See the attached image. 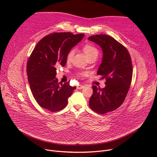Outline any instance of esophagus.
<instances>
[{"mask_svg": "<svg viewBox=\"0 0 157 157\" xmlns=\"http://www.w3.org/2000/svg\"><path fill=\"white\" fill-rule=\"evenodd\" d=\"M84 87V86H83L82 84H79V85L77 86V89H82Z\"/></svg>", "mask_w": 157, "mask_h": 157, "instance_id": "34e87169", "label": "esophagus"}]
</instances>
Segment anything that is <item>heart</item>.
I'll list each match as a JSON object with an SVG mask.
<instances>
[{
	"label": "heart",
	"mask_w": 157,
	"mask_h": 157,
	"mask_svg": "<svg viewBox=\"0 0 157 157\" xmlns=\"http://www.w3.org/2000/svg\"><path fill=\"white\" fill-rule=\"evenodd\" d=\"M82 50L84 53V54L86 55V56H87V59L90 58L94 56H98V50L97 49V48L96 47H94V45L91 44H86L82 47ZM75 54V50L74 49H71L68 51V52L67 53L66 55V59L67 62H70L74 56ZM80 76H83V73H81L79 74Z\"/></svg>",
	"instance_id": "1"
}]
</instances>
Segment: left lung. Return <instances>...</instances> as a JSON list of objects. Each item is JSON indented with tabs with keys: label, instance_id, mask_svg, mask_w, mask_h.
Returning <instances> with one entry per match:
<instances>
[{
	"label": "left lung",
	"instance_id": "1",
	"mask_svg": "<svg viewBox=\"0 0 157 157\" xmlns=\"http://www.w3.org/2000/svg\"><path fill=\"white\" fill-rule=\"evenodd\" d=\"M88 40L102 48L103 57L97 74L105 79L104 88L93 86L89 105L95 113L104 114L119 108L124 102L132 79V63L127 49L114 38L96 35Z\"/></svg>",
	"mask_w": 157,
	"mask_h": 157
}]
</instances>
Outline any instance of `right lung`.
<instances>
[{
	"label": "right lung",
	"mask_w": 157,
	"mask_h": 157,
	"mask_svg": "<svg viewBox=\"0 0 157 157\" xmlns=\"http://www.w3.org/2000/svg\"><path fill=\"white\" fill-rule=\"evenodd\" d=\"M84 35L70 32L53 33L37 43L29 58L27 74L32 94L37 103L51 112L63 109L76 87L64 84L56 78V68L66 64V55Z\"/></svg>",
	"instance_id": "add662e5"
}]
</instances>
